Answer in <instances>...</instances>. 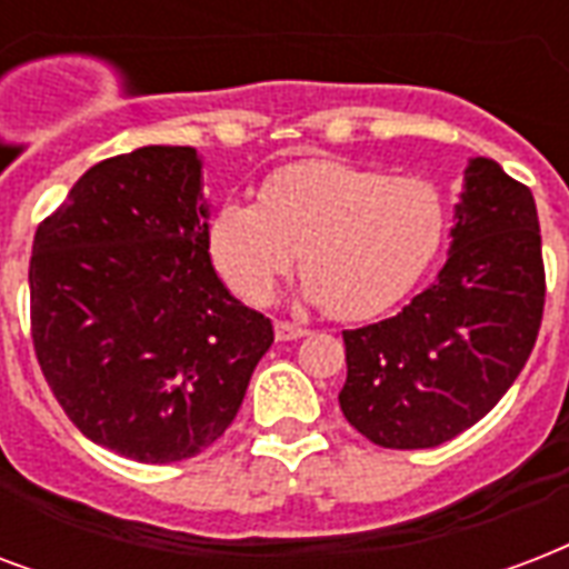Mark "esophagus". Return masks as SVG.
Here are the masks:
<instances>
[{"mask_svg": "<svg viewBox=\"0 0 569 569\" xmlns=\"http://www.w3.org/2000/svg\"><path fill=\"white\" fill-rule=\"evenodd\" d=\"M274 331H277V340H301V337H307V331L303 328H298V325L292 322H274Z\"/></svg>", "mask_w": 569, "mask_h": 569, "instance_id": "34e87169", "label": "esophagus"}]
</instances>
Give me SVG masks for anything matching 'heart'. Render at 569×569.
Masks as SVG:
<instances>
[{
    "instance_id": "1",
    "label": "heart",
    "mask_w": 569,
    "mask_h": 569,
    "mask_svg": "<svg viewBox=\"0 0 569 569\" xmlns=\"http://www.w3.org/2000/svg\"><path fill=\"white\" fill-rule=\"evenodd\" d=\"M445 227L448 211L432 181L301 160L271 172L259 202L229 199L217 208L208 247L244 301H266L298 256L310 301L337 319H367L418 283Z\"/></svg>"
}]
</instances>
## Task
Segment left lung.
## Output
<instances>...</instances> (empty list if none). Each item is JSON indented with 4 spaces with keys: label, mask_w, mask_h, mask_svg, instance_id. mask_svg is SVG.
Wrapping results in <instances>:
<instances>
[{
    "label": "left lung",
    "mask_w": 569,
    "mask_h": 569,
    "mask_svg": "<svg viewBox=\"0 0 569 569\" xmlns=\"http://www.w3.org/2000/svg\"><path fill=\"white\" fill-rule=\"evenodd\" d=\"M439 280L402 313L342 331L340 409L393 450L436 448L492 411L535 349L546 271L531 190L475 158Z\"/></svg>",
    "instance_id": "1"
}]
</instances>
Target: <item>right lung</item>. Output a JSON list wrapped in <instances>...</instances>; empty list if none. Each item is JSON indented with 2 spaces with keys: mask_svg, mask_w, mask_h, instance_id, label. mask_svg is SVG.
<instances>
[{
  "mask_svg": "<svg viewBox=\"0 0 569 569\" xmlns=\"http://www.w3.org/2000/svg\"><path fill=\"white\" fill-rule=\"evenodd\" d=\"M34 358L86 439L181 462L236 420L274 325L236 301L208 256L190 146L94 163L34 232Z\"/></svg>",
  "mask_w": 569,
  "mask_h": 569,
  "instance_id": "obj_1",
  "label": "right lung"
}]
</instances>
